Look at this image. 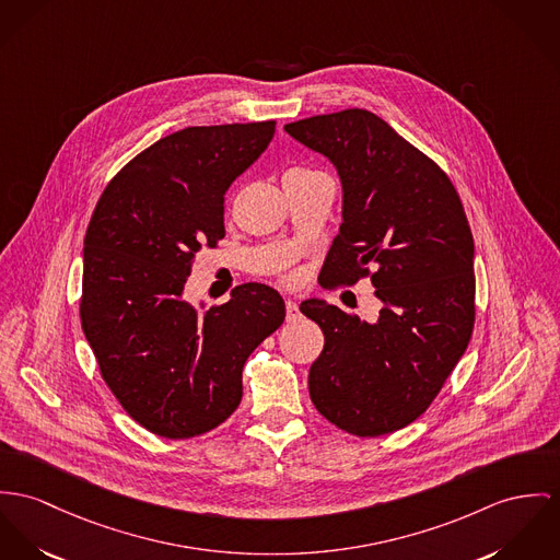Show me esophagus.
I'll return each instance as SVG.
<instances>
[{
    "label": "esophagus",
    "instance_id": "1",
    "mask_svg": "<svg viewBox=\"0 0 560 560\" xmlns=\"http://www.w3.org/2000/svg\"><path fill=\"white\" fill-rule=\"evenodd\" d=\"M285 317H288V322H294V319H299L301 317V311H299V304L294 301H285Z\"/></svg>",
    "mask_w": 560,
    "mask_h": 560
}]
</instances>
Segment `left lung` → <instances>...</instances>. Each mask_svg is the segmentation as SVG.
I'll return each instance as SVG.
<instances>
[{"mask_svg":"<svg viewBox=\"0 0 560 560\" xmlns=\"http://www.w3.org/2000/svg\"><path fill=\"white\" fill-rule=\"evenodd\" d=\"M285 131L328 158L343 185V223L322 268L326 285L369 277L382 302L375 322L326 301L302 302L324 332L308 371L311 400L355 436L405 429L471 341L475 249L463 202L431 158L369 110L317 115Z\"/></svg>","mask_w":560,"mask_h":560,"instance_id":"obj_1","label":"left lung"}]
</instances>
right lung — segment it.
<instances>
[{"mask_svg":"<svg viewBox=\"0 0 560 560\" xmlns=\"http://www.w3.org/2000/svg\"><path fill=\"white\" fill-rule=\"evenodd\" d=\"M275 121L185 128L138 153L89 221L81 324L100 373L147 431L189 439L225 422L243 366L285 319L264 283L205 313L183 299L202 247L225 236L223 196L266 151Z\"/></svg>","mask_w":560,"mask_h":560,"instance_id":"obj_1","label":"right lung"}]
</instances>
